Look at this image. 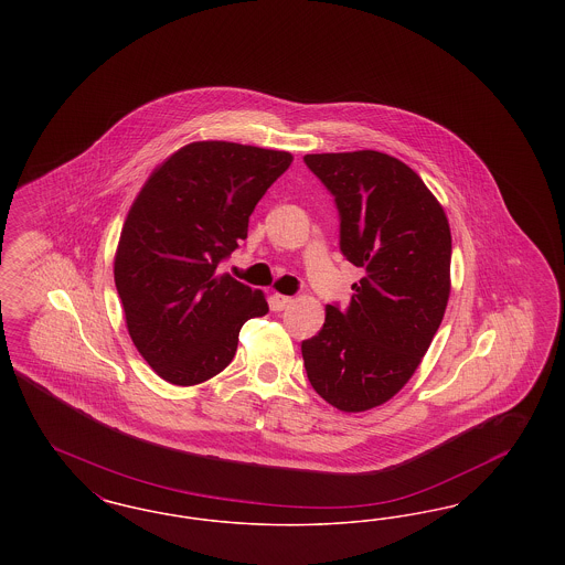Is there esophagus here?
<instances>
[{
	"label": "esophagus",
	"mask_w": 565,
	"mask_h": 565,
	"mask_svg": "<svg viewBox=\"0 0 565 565\" xmlns=\"http://www.w3.org/2000/svg\"><path fill=\"white\" fill-rule=\"evenodd\" d=\"M292 302V296L286 295H273L270 296V307L275 309V311H284L288 305Z\"/></svg>",
	"instance_id": "34e87169"
}]
</instances>
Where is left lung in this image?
<instances>
[{
	"label": "left lung",
	"instance_id": "obj_1",
	"mask_svg": "<svg viewBox=\"0 0 565 565\" xmlns=\"http://www.w3.org/2000/svg\"><path fill=\"white\" fill-rule=\"evenodd\" d=\"M305 164L334 196L341 252L364 277L348 309L326 305L322 330L300 350L323 401L360 413L396 396L430 348L451 290V231L424 180L390 154H307Z\"/></svg>",
	"mask_w": 565,
	"mask_h": 565
}]
</instances>
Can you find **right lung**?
Segmentation results:
<instances>
[{
	"instance_id": "right-lung-1",
	"label": "right lung",
	"mask_w": 565,
	"mask_h": 565,
	"mask_svg": "<svg viewBox=\"0 0 565 565\" xmlns=\"http://www.w3.org/2000/svg\"><path fill=\"white\" fill-rule=\"evenodd\" d=\"M292 154L194 141L152 171L125 220L114 281L134 345L157 375L196 385L235 358L239 330L269 311L260 290L217 273Z\"/></svg>"
}]
</instances>
